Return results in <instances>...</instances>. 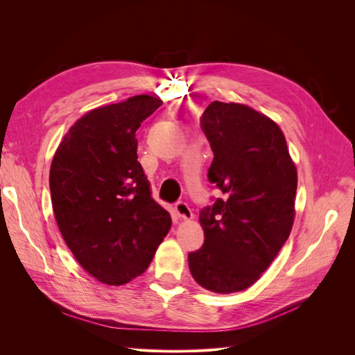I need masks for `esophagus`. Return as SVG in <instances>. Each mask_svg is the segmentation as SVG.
Wrapping results in <instances>:
<instances>
[{
	"mask_svg": "<svg viewBox=\"0 0 355 355\" xmlns=\"http://www.w3.org/2000/svg\"><path fill=\"white\" fill-rule=\"evenodd\" d=\"M175 211H176L178 216H179L180 219H184V220H191L192 218H194V214H192V210L189 209L188 204L184 202V201L176 202Z\"/></svg>",
	"mask_w": 355,
	"mask_h": 355,
	"instance_id": "1",
	"label": "esophagus"
}]
</instances>
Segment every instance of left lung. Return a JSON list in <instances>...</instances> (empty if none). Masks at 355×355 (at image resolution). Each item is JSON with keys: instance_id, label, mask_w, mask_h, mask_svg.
Returning <instances> with one entry per match:
<instances>
[{"instance_id": "8db88e82", "label": "left lung", "mask_w": 355, "mask_h": 355, "mask_svg": "<svg viewBox=\"0 0 355 355\" xmlns=\"http://www.w3.org/2000/svg\"><path fill=\"white\" fill-rule=\"evenodd\" d=\"M201 127L214 155L209 180L227 198L201 210L204 244L188 263L201 287L228 295L259 280L288 239L297 170L280 125L250 106L214 101Z\"/></svg>"}]
</instances>
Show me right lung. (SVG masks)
Wrapping results in <instances>:
<instances>
[{
  "label": "right lung",
  "instance_id": "add662e5",
  "mask_svg": "<svg viewBox=\"0 0 355 355\" xmlns=\"http://www.w3.org/2000/svg\"><path fill=\"white\" fill-rule=\"evenodd\" d=\"M161 105L137 94L89 111L51 161L59 231L84 271L103 284H127L144 274L171 227L137 161L136 130Z\"/></svg>",
  "mask_w": 355,
  "mask_h": 355
}]
</instances>
